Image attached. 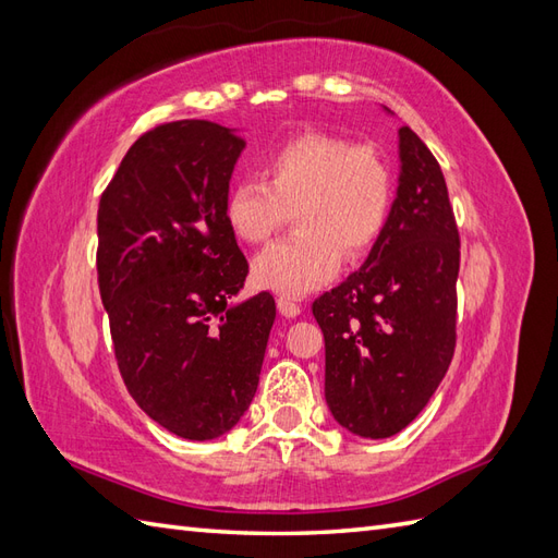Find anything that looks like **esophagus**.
Here are the masks:
<instances>
[{
	"mask_svg": "<svg viewBox=\"0 0 558 558\" xmlns=\"http://www.w3.org/2000/svg\"><path fill=\"white\" fill-rule=\"evenodd\" d=\"M276 304H278V311L284 318H294V316L302 314V306L296 304L294 300H290V296H278Z\"/></svg>",
	"mask_w": 558,
	"mask_h": 558,
	"instance_id": "obj_1",
	"label": "esophagus"
}]
</instances>
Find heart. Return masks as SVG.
Listing matches in <instances>:
<instances>
[{"label":"heart","mask_w":558,"mask_h":558,"mask_svg":"<svg viewBox=\"0 0 558 558\" xmlns=\"http://www.w3.org/2000/svg\"><path fill=\"white\" fill-rule=\"evenodd\" d=\"M262 180H240L228 190L226 220L235 235L262 244L288 223L294 235L258 252L256 284L302 296L328 282L342 254L366 256L390 223L395 171L371 142L308 133L266 154Z\"/></svg>","instance_id":"heart-1"}]
</instances>
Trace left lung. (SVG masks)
I'll list each match as a JSON object with an SVG mask.
<instances>
[{
    "instance_id": "1",
    "label": "left lung",
    "mask_w": 558,
    "mask_h": 558,
    "mask_svg": "<svg viewBox=\"0 0 558 558\" xmlns=\"http://www.w3.org/2000/svg\"><path fill=\"white\" fill-rule=\"evenodd\" d=\"M390 223L366 264L314 302L326 338V401L359 437H392L435 395L457 347L459 228L433 151L399 128Z\"/></svg>"
}]
</instances>
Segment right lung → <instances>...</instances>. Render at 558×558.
I'll use <instances>...</instances> for the list:
<instances>
[{
  "label": "right lung",
  "instance_id": "obj_1",
  "mask_svg": "<svg viewBox=\"0 0 558 558\" xmlns=\"http://www.w3.org/2000/svg\"><path fill=\"white\" fill-rule=\"evenodd\" d=\"M244 140L211 121L151 128L101 192L97 280L116 364L168 433L214 439L250 409L276 320L268 292L230 306L250 264L226 220Z\"/></svg>",
  "mask_w": 558,
  "mask_h": 558
}]
</instances>
